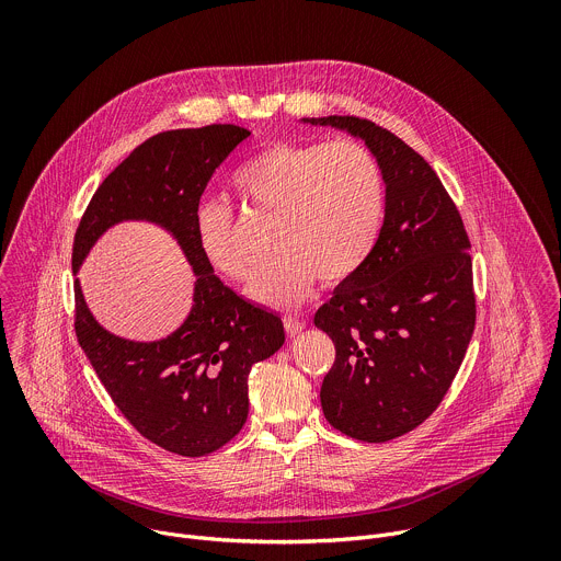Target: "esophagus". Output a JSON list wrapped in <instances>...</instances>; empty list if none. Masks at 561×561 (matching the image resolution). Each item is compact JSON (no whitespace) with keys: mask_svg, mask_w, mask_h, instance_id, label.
I'll return each instance as SVG.
<instances>
[{"mask_svg":"<svg viewBox=\"0 0 561 561\" xmlns=\"http://www.w3.org/2000/svg\"><path fill=\"white\" fill-rule=\"evenodd\" d=\"M284 329L288 335H299L306 329V319L299 317H284Z\"/></svg>","mask_w":561,"mask_h":561,"instance_id":"obj_1","label":"esophagus"}]
</instances>
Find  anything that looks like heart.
<instances>
[{
  "mask_svg": "<svg viewBox=\"0 0 561 561\" xmlns=\"http://www.w3.org/2000/svg\"><path fill=\"white\" fill-rule=\"evenodd\" d=\"M232 188L247 206L275 217V257L249 286V297L268 308L299 306L317 279L329 286L351 279L377 242L386 208L375 154L351 139L268 144L234 171ZM195 239L217 273L249 279L255 257L228 204L197 206Z\"/></svg>",
  "mask_w": 561,
  "mask_h": 561,
  "instance_id": "obj_1",
  "label": "heart"
}]
</instances>
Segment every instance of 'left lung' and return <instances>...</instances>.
Returning a JSON list of instances; mask_svg holds the SVG:
<instances>
[{"label":"left lung","instance_id":"obj_1","mask_svg":"<svg viewBox=\"0 0 561 561\" xmlns=\"http://www.w3.org/2000/svg\"><path fill=\"white\" fill-rule=\"evenodd\" d=\"M364 139L386 184L383 224L362 268L314 312L335 344L319 399L329 424L359 442L417 428L448 392L474 331L470 242L426 159L353 115L304 117Z\"/></svg>","mask_w":561,"mask_h":561}]
</instances>
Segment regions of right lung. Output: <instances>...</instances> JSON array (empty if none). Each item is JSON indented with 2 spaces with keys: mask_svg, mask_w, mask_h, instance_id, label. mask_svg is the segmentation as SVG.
Instances as JSON below:
<instances>
[{
  "mask_svg": "<svg viewBox=\"0 0 561 561\" xmlns=\"http://www.w3.org/2000/svg\"><path fill=\"white\" fill-rule=\"evenodd\" d=\"M251 130L210 124L152 135L100 184L72 242V273L115 224L167 228L195 273L193 306L164 340L102 329L75 277V335L115 407L139 435L182 457L228 444L249 417V373L284 344L282 319L232 293L195 239V210L215 169Z\"/></svg>",
  "mask_w": 561,
  "mask_h": 561,
  "instance_id": "obj_1",
  "label": "right lung"
}]
</instances>
